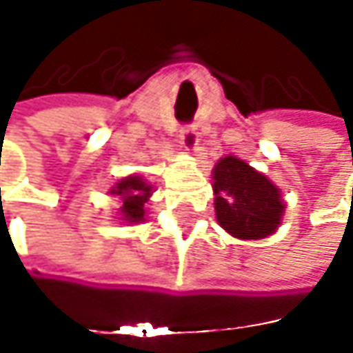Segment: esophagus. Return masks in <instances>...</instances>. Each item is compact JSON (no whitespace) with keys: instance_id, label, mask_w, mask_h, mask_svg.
<instances>
[{"instance_id":"obj_1","label":"esophagus","mask_w":353,"mask_h":353,"mask_svg":"<svg viewBox=\"0 0 353 353\" xmlns=\"http://www.w3.org/2000/svg\"><path fill=\"white\" fill-rule=\"evenodd\" d=\"M198 132H196V128H192V126H183L181 130H179V143H181V147L185 149V151H196V145H198Z\"/></svg>"}]
</instances>
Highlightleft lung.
Listing matches in <instances>:
<instances>
[{
  "label": "left lung",
  "mask_w": 353,
  "mask_h": 353,
  "mask_svg": "<svg viewBox=\"0 0 353 353\" xmlns=\"http://www.w3.org/2000/svg\"><path fill=\"white\" fill-rule=\"evenodd\" d=\"M212 192L216 221L235 239H263L282 225L286 202L280 188L235 155L212 168Z\"/></svg>",
  "instance_id": "obj_1"
}]
</instances>
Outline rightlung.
<instances>
[{
	"label": "right lung",
	"mask_w": 353,
	"mask_h": 353,
	"mask_svg": "<svg viewBox=\"0 0 353 353\" xmlns=\"http://www.w3.org/2000/svg\"><path fill=\"white\" fill-rule=\"evenodd\" d=\"M153 183L141 174H130V176L118 179L108 194L120 198V206L116 212V219L128 225H139L145 221L147 210L145 204L153 196Z\"/></svg>",
	"instance_id": "1"
}]
</instances>
